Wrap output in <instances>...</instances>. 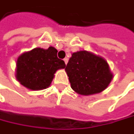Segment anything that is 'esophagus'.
Returning <instances> with one entry per match:
<instances>
[{"label": "esophagus", "mask_w": 134, "mask_h": 134, "mask_svg": "<svg viewBox=\"0 0 134 134\" xmlns=\"http://www.w3.org/2000/svg\"><path fill=\"white\" fill-rule=\"evenodd\" d=\"M68 60H69L68 58H64V63H65V64H67V63H68Z\"/></svg>", "instance_id": "34e87169"}]
</instances>
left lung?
<instances>
[{
    "instance_id": "left-lung-1",
    "label": "left lung",
    "mask_w": 134,
    "mask_h": 134,
    "mask_svg": "<svg viewBox=\"0 0 134 134\" xmlns=\"http://www.w3.org/2000/svg\"><path fill=\"white\" fill-rule=\"evenodd\" d=\"M65 71L72 90L81 95L99 94L113 79L105 59L86 51L73 53Z\"/></svg>"
}]
</instances>
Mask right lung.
I'll use <instances>...</instances> for the list:
<instances>
[{"mask_svg": "<svg viewBox=\"0 0 134 134\" xmlns=\"http://www.w3.org/2000/svg\"><path fill=\"white\" fill-rule=\"evenodd\" d=\"M57 49L52 46L47 49L35 48L21 54L16 61V79L29 90H41L48 88L54 75L65 64L57 57Z\"/></svg>", "mask_w": 134, "mask_h": 134, "instance_id": "right-lung-1", "label": "right lung"}]
</instances>
